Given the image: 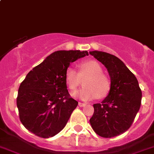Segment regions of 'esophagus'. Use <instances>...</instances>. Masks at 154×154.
Masks as SVG:
<instances>
[{
	"label": "esophagus",
	"instance_id": "34e87169",
	"mask_svg": "<svg viewBox=\"0 0 154 154\" xmlns=\"http://www.w3.org/2000/svg\"><path fill=\"white\" fill-rule=\"evenodd\" d=\"M78 105L80 106V107H84V106H86V104H84V103H82V102H79L78 103Z\"/></svg>",
	"mask_w": 154,
	"mask_h": 154
}]
</instances>
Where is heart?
Segmentation results:
<instances>
[{"label": "heart", "instance_id": "b5f03b06", "mask_svg": "<svg viewBox=\"0 0 154 154\" xmlns=\"http://www.w3.org/2000/svg\"><path fill=\"white\" fill-rule=\"evenodd\" d=\"M83 80V86L80 90L74 92L73 96L83 101L101 99L107 96L110 91L111 83L108 77L103 74L100 64L95 60L83 62L79 65L77 72L72 67H68L65 73V80L68 89L74 91Z\"/></svg>", "mask_w": 154, "mask_h": 154}]
</instances>
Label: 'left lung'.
<instances>
[{
    "label": "left lung",
    "mask_w": 154,
    "mask_h": 154,
    "mask_svg": "<svg viewBox=\"0 0 154 154\" xmlns=\"http://www.w3.org/2000/svg\"><path fill=\"white\" fill-rule=\"evenodd\" d=\"M89 54L106 67L111 83L108 95L101 103L93 104L89 122L97 135L113 138L132 126L141 107L142 93L135 76L120 59L101 51Z\"/></svg>",
    "instance_id": "obj_1"
}]
</instances>
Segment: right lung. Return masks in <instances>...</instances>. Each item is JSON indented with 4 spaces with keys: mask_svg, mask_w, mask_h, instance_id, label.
<instances>
[{
    "mask_svg": "<svg viewBox=\"0 0 154 154\" xmlns=\"http://www.w3.org/2000/svg\"><path fill=\"white\" fill-rule=\"evenodd\" d=\"M88 55L80 50L56 51L27 74L16 104L21 123L28 131L48 138L63 129L78 104L67 89L65 71L71 62Z\"/></svg>",
    "mask_w": 154,
    "mask_h": 154,
    "instance_id": "1",
    "label": "right lung"
}]
</instances>
